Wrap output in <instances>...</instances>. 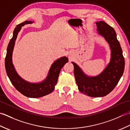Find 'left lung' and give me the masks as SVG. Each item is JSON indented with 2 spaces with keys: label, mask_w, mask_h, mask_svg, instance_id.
Returning <instances> with one entry per match:
<instances>
[{
  "label": "left lung",
  "mask_w": 130,
  "mask_h": 130,
  "mask_svg": "<svg viewBox=\"0 0 130 130\" xmlns=\"http://www.w3.org/2000/svg\"><path fill=\"white\" fill-rule=\"evenodd\" d=\"M96 25L98 34L109 44L111 49L109 63L98 76L89 77L75 63H72L79 91L89 96L102 97L110 93L118 83L124 72V58L113 28L104 21L97 22Z\"/></svg>",
  "instance_id": "8db88e82"
}]
</instances>
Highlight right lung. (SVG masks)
<instances>
[{
    "label": "right lung",
    "mask_w": 130,
    "mask_h": 130,
    "mask_svg": "<svg viewBox=\"0 0 130 130\" xmlns=\"http://www.w3.org/2000/svg\"><path fill=\"white\" fill-rule=\"evenodd\" d=\"M32 22L30 21H26L17 25L14 28L13 37L10 40L7 47L5 67L7 75L15 88L26 96L36 98L51 93L54 90L55 85L57 83L60 71L66 63L68 62V59L67 57H63L55 60L51 66L46 78L40 83H28L18 75L12 63V54L15 41L22 26Z\"/></svg>",
    "instance_id": "obj_1"
}]
</instances>
